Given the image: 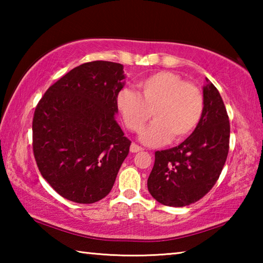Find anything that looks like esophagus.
<instances>
[{"instance_id": "obj_1", "label": "esophagus", "mask_w": 263, "mask_h": 263, "mask_svg": "<svg viewBox=\"0 0 263 263\" xmlns=\"http://www.w3.org/2000/svg\"><path fill=\"white\" fill-rule=\"evenodd\" d=\"M130 151L132 153H138V152H140V151H142V148L140 147V146H138L137 144H132L130 147Z\"/></svg>"}]
</instances>
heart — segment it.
Wrapping results in <instances>:
<instances>
[{
  "label": "heart",
  "instance_id": "heart-1",
  "mask_svg": "<svg viewBox=\"0 0 263 263\" xmlns=\"http://www.w3.org/2000/svg\"><path fill=\"white\" fill-rule=\"evenodd\" d=\"M139 91L124 88L116 104L126 127L139 132L153 114L154 121L141 132L147 146H160L171 139L180 141L197 127L204 110V97L197 86L180 75L158 72L138 81Z\"/></svg>",
  "mask_w": 263,
  "mask_h": 263
}]
</instances>
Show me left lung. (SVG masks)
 Returning <instances> with one entry per match:
<instances>
[{
	"mask_svg": "<svg viewBox=\"0 0 263 263\" xmlns=\"http://www.w3.org/2000/svg\"><path fill=\"white\" fill-rule=\"evenodd\" d=\"M203 97V115L194 132L176 147L155 152L147 188L163 205L180 208L199 201L216 184L228 158L229 116L208 79Z\"/></svg>",
	"mask_w": 263,
	"mask_h": 263,
	"instance_id": "8db88e82",
	"label": "left lung"
}]
</instances>
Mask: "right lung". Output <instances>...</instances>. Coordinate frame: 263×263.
<instances>
[{
  "mask_svg": "<svg viewBox=\"0 0 263 263\" xmlns=\"http://www.w3.org/2000/svg\"><path fill=\"white\" fill-rule=\"evenodd\" d=\"M123 65L86 62L52 84L35 106L33 155L42 176L66 199L90 204L112 189L131 141L116 122Z\"/></svg>",
  "mask_w": 263,
  "mask_h": 263,
  "instance_id": "1",
  "label": "right lung"
}]
</instances>
